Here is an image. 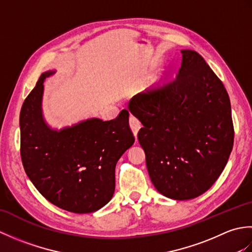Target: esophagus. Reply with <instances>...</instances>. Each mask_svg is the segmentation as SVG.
<instances>
[{
	"instance_id": "esophagus-1",
	"label": "esophagus",
	"mask_w": 252,
	"mask_h": 252,
	"mask_svg": "<svg viewBox=\"0 0 252 252\" xmlns=\"http://www.w3.org/2000/svg\"><path fill=\"white\" fill-rule=\"evenodd\" d=\"M141 126H142L141 121L138 120L135 116L131 115L130 116V126H131L133 133H134V136L137 135V132H138V130H140Z\"/></svg>"
}]
</instances>
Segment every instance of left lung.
Masks as SVG:
<instances>
[{
    "label": "left lung",
    "instance_id": "8db88e82",
    "mask_svg": "<svg viewBox=\"0 0 252 252\" xmlns=\"http://www.w3.org/2000/svg\"><path fill=\"white\" fill-rule=\"evenodd\" d=\"M178 76L135 95L143 123L137 138L154 186L187 200L215 184L233 149L231 101L220 79L195 51L183 50Z\"/></svg>",
    "mask_w": 252,
    "mask_h": 252
}]
</instances>
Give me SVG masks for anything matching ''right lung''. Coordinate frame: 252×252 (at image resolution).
<instances>
[{"mask_svg": "<svg viewBox=\"0 0 252 252\" xmlns=\"http://www.w3.org/2000/svg\"><path fill=\"white\" fill-rule=\"evenodd\" d=\"M41 74L20 110V156L35 189L53 205L74 213H90L108 202L115 192L117 161L134 143L129 111L114 120L89 119L61 131L43 120Z\"/></svg>", "mask_w": 252, "mask_h": 252, "instance_id": "1", "label": "right lung"}]
</instances>
